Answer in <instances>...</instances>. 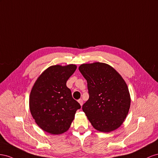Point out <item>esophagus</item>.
<instances>
[{
  "mask_svg": "<svg viewBox=\"0 0 158 158\" xmlns=\"http://www.w3.org/2000/svg\"><path fill=\"white\" fill-rule=\"evenodd\" d=\"M78 102H79V104L81 105V106H82V105H83V100H82L81 98L79 99V100H78Z\"/></svg>",
  "mask_w": 158,
  "mask_h": 158,
  "instance_id": "34e87169",
  "label": "esophagus"
}]
</instances>
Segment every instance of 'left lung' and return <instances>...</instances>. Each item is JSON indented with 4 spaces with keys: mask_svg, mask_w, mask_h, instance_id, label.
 Masks as SVG:
<instances>
[{
    "mask_svg": "<svg viewBox=\"0 0 158 158\" xmlns=\"http://www.w3.org/2000/svg\"><path fill=\"white\" fill-rule=\"evenodd\" d=\"M89 98L82 106L93 127L103 132L118 128L128 115L130 97L127 83L114 69L103 63L83 64Z\"/></svg>",
    "mask_w": 158,
    "mask_h": 158,
    "instance_id": "1",
    "label": "left lung"
}]
</instances>
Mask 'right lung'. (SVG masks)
I'll use <instances>...</instances> for the list:
<instances>
[{
	"mask_svg": "<svg viewBox=\"0 0 158 158\" xmlns=\"http://www.w3.org/2000/svg\"><path fill=\"white\" fill-rule=\"evenodd\" d=\"M76 69L72 64L51 66L34 85L30 95V110L35 123L44 131L52 134L66 132L76 111L81 109L66 85Z\"/></svg>",
	"mask_w": 158,
	"mask_h": 158,
	"instance_id": "obj_1",
	"label": "right lung"
}]
</instances>
